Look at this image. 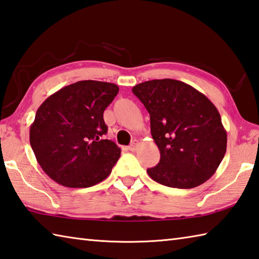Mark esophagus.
Listing matches in <instances>:
<instances>
[{
  "instance_id": "34e87169",
  "label": "esophagus",
  "mask_w": 259,
  "mask_h": 259,
  "mask_svg": "<svg viewBox=\"0 0 259 259\" xmlns=\"http://www.w3.org/2000/svg\"><path fill=\"white\" fill-rule=\"evenodd\" d=\"M137 146H138V143H137V141H134V143L131 144V145L128 147V150H130V151H135V150L137 149Z\"/></svg>"
}]
</instances>
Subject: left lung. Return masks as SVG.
Segmentation results:
<instances>
[{"label": "left lung", "mask_w": 259, "mask_h": 259, "mask_svg": "<svg viewBox=\"0 0 259 259\" xmlns=\"http://www.w3.org/2000/svg\"><path fill=\"white\" fill-rule=\"evenodd\" d=\"M150 114L160 160L147 173L157 183L193 189L215 173L227 150V131L214 104L181 80L164 78L133 88Z\"/></svg>", "instance_id": "8db88e82"}]
</instances>
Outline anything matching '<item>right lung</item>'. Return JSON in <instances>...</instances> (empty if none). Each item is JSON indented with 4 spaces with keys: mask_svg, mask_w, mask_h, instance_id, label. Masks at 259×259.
Segmentation results:
<instances>
[{
    "mask_svg": "<svg viewBox=\"0 0 259 259\" xmlns=\"http://www.w3.org/2000/svg\"><path fill=\"white\" fill-rule=\"evenodd\" d=\"M119 86L79 80L44 101L30 125V145L50 179L66 187H90L104 181L121 149L103 139L108 133L103 112Z\"/></svg>",
    "mask_w": 259,
    "mask_h": 259,
    "instance_id": "obj_1",
    "label": "right lung"
}]
</instances>
